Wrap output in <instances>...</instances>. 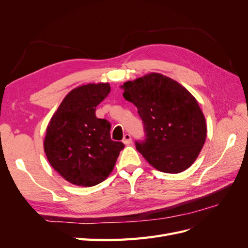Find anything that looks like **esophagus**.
Wrapping results in <instances>:
<instances>
[{
  "mask_svg": "<svg viewBox=\"0 0 248 248\" xmlns=\"http://www.w3.org/2000/svg\"><path fill=\"white\" fill-rule=\"evenodd\" d=\"M123 142H124L125 145L131 144V137H130V134H125L124 139H123Z\"/></svg>",
  "mask_w": 248,
  "mask_h": 248,
  "instance_id": "obj_1",
  "label": "esophagus"
}]
</instances>
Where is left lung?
Segmentation results:
<instances>
[{
    "mask_svg": "<svg viewBox=\"0 0 248 248\" xmlns=\"http://www.w3.org/2000/svg\"><path fill=\"white\" fill-rule=\"evenodd\" d=\"M138 108L146 140L137 150L157 170L178 174L196 161L207 137L204 114L194 96L178 81L150 72L121 86Z\"/></svg>",
    "mask_w": 248,
    "mask_h": 248,
    "instance_id": "8db88e82",
    "label": "left lung"
}]
</instances>
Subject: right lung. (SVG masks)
Segmentation results:
<instances>
[{"label":"right lung","instance_id":"add662e5","mask_svg":"<svg viewBox=\"0 0 248 248\" xmlns=\"http://www.w3.org/2000/svg\"><path fill=\"white\" fill-rule=\"evenodd\" d=\"M110 91L108 82L81 85L65 96L46 127L44 153L58 174L69 183L91 187L114 170L123 142L110 140V124L95 115Z\"/></svg>","mask_w":248,"mask_h":248}]
</instances>
